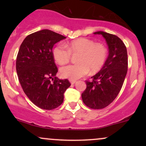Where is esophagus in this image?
<instances>
[{
  "mask_svg": "<svg viewBox=\"0 0 146 146\" xmlns=\"http://www.w3.org/2000/svg\"><path fill=\"white\" fill-rule=\"evenodd\" d=\"M69 81H70V82H71V84H74L76 82V80H70Z\"/></svg>",
  "mask_w": 146,
  "mask_h": 146,
  "instance_id": "1",
  "label": "esophagus"
}]
</instances>
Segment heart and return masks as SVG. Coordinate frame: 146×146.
<instances>
[{
	"instance_id": "b5f03b06",
	"label": "heart",
	"mask_w": 146,
	"mask_h": 146,
	"mask_svg": "<svg viewBox=\"0 0 146 146\" xmlns=\"http://www.w3.org/2000/svg\"><path fill=\"white\" fill-rule=\"evenodd\" d=\"M76 57L75 64L68 65L60 69L64 78L76 80L84 76L90 70L91 73L100 71L103 67L107 58V48L101 43H95L92 40L79 38L64 45L57 44L53 50V58L60 65L67 64L72 55Z\"/></svg>"
}]
</instances>
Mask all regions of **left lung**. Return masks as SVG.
Here are the masks:
<instances>
[{
    "label": "left lung",
    "mask_w": 146,
    "mask_h": 146,
    "mask_svg": "<svg viewBox=\"0 0 146 146\" xmlns=\"http://www.w3.org/2000/svg\"><path fill=\"white\" fill-rule=\"evenodd\" d=\"M108 46V56L102 69L91 81H86V88L82 93L84 104L93 109H102L114 101L121 90L128 71V54L124 43L113 34L97 31Z\"/></svg>",
    "instance_id": "obj_1"
}]
</instances>
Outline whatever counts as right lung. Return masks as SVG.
<instances>
[{"mask_svg": "<svg viewBox=\"0 0 146 146\" xmlns=\"http://www.w3.org/2000/svg\"><path fill=\"white\" fill-rule=\"evenodd\" d=\"M65 38L51 30L43 29L27 36L18 51V80L27 96L42 109L53 110L61 105L64 93L71 86L68 80L56 76L58 68L52 51L53 45Z\"/></svg>", "mask_w": 146, "mask_h": 146, "instance_id": "obj_1", "label": "right lung"}]
</instances>
